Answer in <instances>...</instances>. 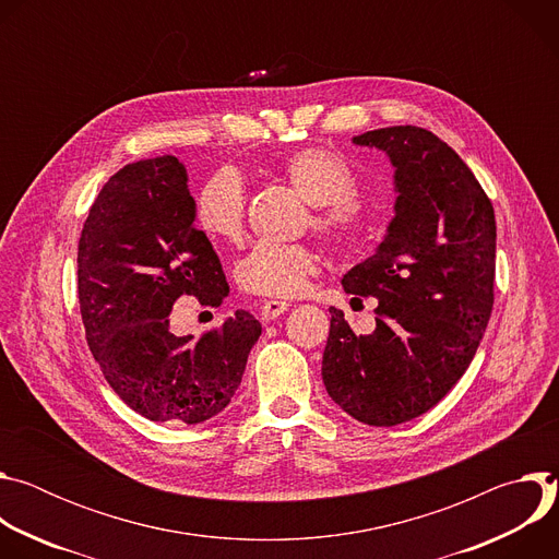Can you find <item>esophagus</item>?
Wrapping results in <instances>:
<instances>
[{"mask_svg":"<svg viewBox=\"0 0 559 559\" xmlns=\"http://www.w3.org/2000/svg\"><path fill=\"white\" fill-rule=\"evenodd\" d=\"M287 309H289L287 300H265L261 307V316H263V321H274V318H278Z\"/></svg>","mask_w":559,"mask_h":559,"instance_id":"1","label":"esophagus"}]
</instances>
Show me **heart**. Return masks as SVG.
I'll list each match as a JSON object with an SVG mask.
<instances>
[{
    "mask_svg": "<svg viewBox=\"0 0 559 559\" xmlns=\"http://www.w3.org/2000/svg\"><path fill=\"white\" fill-rule=\"evenodd\" d=\"M281 175L311 205V227L338 246L356 243L365 231V212L354 197L356 177L343 156L323 147L289 154ZM197 225L216 241L236 243L243 236L246 186L234 168L216 170L199 190ZM318 272V257L307 246L259 243L238 265L241 285L261 296L292 298L307 289Z\"/></svg>",
    "mask_w": 559,
    "mask_h": 559,
    "instance_id": "obj_1",
    "label": "heart"
}]
</instances>
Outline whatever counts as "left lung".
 <instances>
[{"instance_id":"obj_1","label":"left lung","mask_w":559,"mask_h":559,"mask_svg":"<svg viewBox=\"0 0 559 559\" xmlns=\"http://www.w3.org/2000/svg\"><path fill=\"white\" fill-rule=\"evenodd\" d=\"M393 166V218L376 252L343 276L373 296L376 330L354 334L330 307L323 382L358 423L393 427L423 416L471 365L493 309L496 214L462 158L416 126L352 139Z\"/></svg>"}]
</instances>
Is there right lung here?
<instances>
[{
    "instance_id": "add662e5",
    "label": "right lung",
    "mask_w": 559,
    "mask_h": 559,
    "mask_svg": "<svg viewBox=\"0 0 559 559\" xmlns=\"http://www.w3.org/2000/svg\"><path fill=\"white\" fill-rule=\"evenodd\" d=\"M188 170L173 154L121 168L102 188L76 252L88 347L121 401L154 423L199 425L241 384L261 323L246 311L194 341L170 332L181 296L221 305L229 285L194 225Z\"/></svg>"
}]
</instances>
